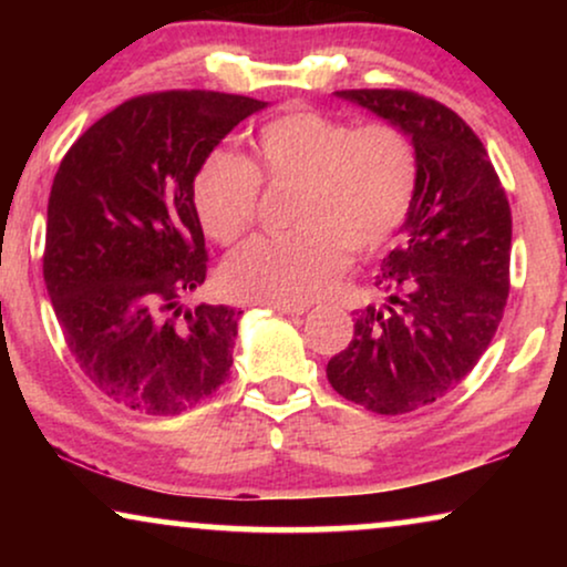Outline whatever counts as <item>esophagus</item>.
<instances>
[{
	"instance_id": "esophagus-1",
	"label": "esophagus",
	"mask_w": 567,
	"mask_h": 567,
	"mask_svg": "<svg viewBox=\"0 0 567 567\" xmlns=\"http://www.w3.org/2000/svg\"><path fill=\"white\" fill-rule=\"evenodd\" d=\"M274 309L276 312H281V315H305L307 312V307H301V305H274Z\"/></svg>"
}]
</instances>
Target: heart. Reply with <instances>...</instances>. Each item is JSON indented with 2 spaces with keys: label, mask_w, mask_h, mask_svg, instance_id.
I'll use <instances>...</instances> for the list:
<instances>
[{
  "label": "heart",
  "mask_w": 567,
  "mask_h": 567,
  "mask_svg": "<svg viewBox=\"0 0 567 567\" xmlns=\"http://www.w3.org/2000/svg\"><path fill=\"white\" fill-rule=\"evenodd\" d=\"M260 183L297 188L286 237L239 247L221 268L239 299L305 305L328 293L348 266V250L369 258L408 221L421 183L415 142L398 123L353 126L315 107H289L252 138V162L214 152L193 177V212L214 243L235 245L252 229Z\"/></svg>",
  "instance_id": "obj_1"
}]
</instances>
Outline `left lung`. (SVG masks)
<instances>
[{
    "mask_svg": "<svg viewBox=\"0 0 567 567\" xmlns=\"http://www.w3.org/2000/svg\"><path fill=\"white\" fill-rule=\"evenodd\" d=\"M402 126L421 157L415 206L382 260L379 299L328 361L338 394L402 415L452 392L477 367L511 289V206L475 131L413 90H340Z\"/></svg>",
    "mask_w": 567,
    "mask_h": 567,
    "instance_id": "8db88e82",
    "label": "left lung"
}]
</instances>
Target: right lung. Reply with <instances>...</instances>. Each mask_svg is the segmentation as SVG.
Listing matches in <instances>:
<instances>
[{
  "label": "right lung",
  "instance_id": "right-lung-1",
  "mask_svg": "<svg viewBox=\"0 0 567 567\" xmlns=\"http://www.w3.org/2000/svg\"><path fill=\"white\" fill-rule=\"evenodd\" d=\"M260 107L229 92H150L92 123L61 159L45 289L84 377L123 408L181 415L229 377L239 315L183 307L208 262L190 190L200 162Z\"/></svg>",
  "mask_w": 567,
  "mask_h": 567
}]
</instances>
